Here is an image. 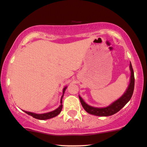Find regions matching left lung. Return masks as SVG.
<instances>
[{
	"label": "left lung",
	"instance_id": "1",
	"mask_svg": "<svg viewBox=\"0 0 147 147\" xmlns=\"http://www.w3.org/2000/svg\"><path fill=\"white\" fill-rule=\"evenodd\" d=\"M130 71H131V78H130V83L128 88L127 89L126 92L123 95L122 97H121L119 99L113 102L109 106H107L106 108H95L88 106L84 102V100L82 99L80 96H79V99L80 100L81 104L84 109L86 110L88 113L91 114V115L100 116V117H108V116H111L115 115L120 110L121 108H123L125 106L127 103L130 100L131 98L132 95L134 93V70L132 68V65L130 63L129 65Z\"/></svg>",
	"mask_w": 147,
	"mask_h": 147
}]
</instances>
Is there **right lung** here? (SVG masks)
<instances>
[{
	"label": "right lung",
	"mask_w": 147,
	"mask_h": 147,
	"mask_svg": "<svg viewBox=\"0 0 147 147\" xmlns=\"http://www.w3.org/2000/svg\"><path fill=\"white\" fill-rule=\"evenodd\" d=\"M67 87H65L64 89H63V93L64 94L65 93V90L66 89ZM63 95L61 97V106H60L57 109H56L54 111L48 112V113H45V114H40V115H38V114H35V113H32V112H27V111H24V112H26V114H28V115L32 116V117L35 118V119H39V120H46V119H51V118H53L56 116H57L58 115H59L60 112H61V110H62L63 108V105H62V99H63Z\"/></svg>",
	"instance_id": "right-lung-1"
}]
</instances>
